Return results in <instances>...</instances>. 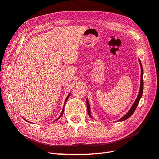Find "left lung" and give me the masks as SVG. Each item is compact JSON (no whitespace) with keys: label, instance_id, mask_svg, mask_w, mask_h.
<instances>
[{"label":"left lung","instance_id":"obj_1","mask_svg":"<svg viewBox=\"0 0 159 159\" xmlns=\"http://www.w3.org/2000/svg\"><path fill=\"white\" fill-rule=\"evenodd\" d=\"M139 62H140V69H141V76H140V89H139V93L138 94V97L136 98V99L135 100V102L134 103V104L131 106V108H130L129 111L127 112V113H126L124 116L120 118V119L118 120V121H125L126 120H127L129 117H130L133 115V113L135 112V109H136L137 106L138 105V103H139L140 100L141 99V97H142V95H143V66L142 64H141L140 62V60H139ZM86 102H87V108H88V114L89 115V117L92 118V116L91 115V112H90V108H89V101L87 98V100H86Z\"/></svg>","mask_w":159,"mask_h":159}]
</instances>
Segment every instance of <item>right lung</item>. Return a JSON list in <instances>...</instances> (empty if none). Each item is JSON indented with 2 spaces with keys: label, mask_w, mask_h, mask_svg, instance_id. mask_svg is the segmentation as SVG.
Instances as JSON below:
<instances>
[{
  "label": "right lung",
  "mask_w": 159,
  "mask_h": 159,
  "mask_svg": "<svg viewBox=\"0 0 159 159\" xmlns=\"http://www.w3.org/2000/svg\"><path fill=\"white\" fill-rule=\"evenodd\" d=\"M70 94H69V95H68V96L67 97V98H66V99H65V103H66V102H67V99H68V98H69V97H70ZM65 105H64V107H63V109H62V113H61V115H60V117H59L58 118H57V119L56 120H58V119H60V118L62 117V115H63V112H64V108H65ZM24 120H25V119H24ZM56 120H55V121H56ZM26 121H27V120H26Z\"/></svg>",
  "instance_id": "right-lung-1"
}]
</instances>
